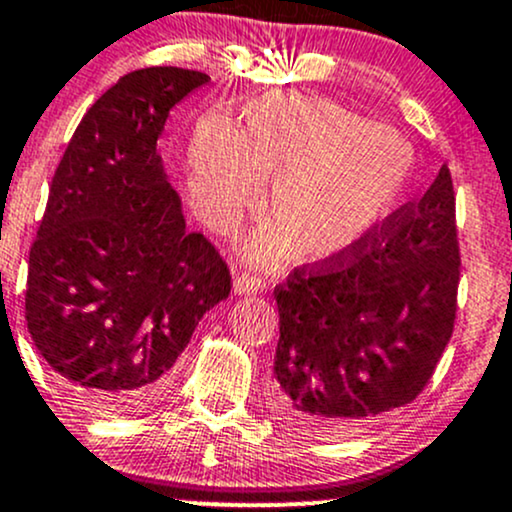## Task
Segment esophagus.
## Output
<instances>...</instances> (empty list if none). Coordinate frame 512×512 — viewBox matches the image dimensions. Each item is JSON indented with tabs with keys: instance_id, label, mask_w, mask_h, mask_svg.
<instances>
[{
	"instance_id": "esophagus-1",
	"label": "esophagus",
	"mask_w": 512,
	"mask_h": 512,
	"mask_svg": "<svg viewBox=\"0 0 512 512\" xmlns=\"http://www.w3.org/2000/svg\"><path fill=\"white\" fill-rule=\"evenodd\" d=\"M235 291L238 294H257V291H265V277H260V274L250 272V269H245V272H238L235 274Z\"/></svg>"
}]
</instances>
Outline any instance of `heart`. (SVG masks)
Instances as JSON below:
<instances>
[{
  "instance_id": "obj_1",
  "label": "heart",
  "mask_w": 512,
  "mask_h": 512,
  "mask_svg": "<svg viewBox=\"0 0 512 512\" xmlns=\"http://www.w3.org/2000/svg\"><path fill=\"white\" fill-rule=\"evenodd\" d=\"M274 177L267 233L252 250L318 262L359 243L401 194L411 174V148L391 128L376 126L335 101L279 94L252 101L238 131L206 119L189 145V194L199 216L230 230L265 199Z\"/></svg>"
}]
</instances>
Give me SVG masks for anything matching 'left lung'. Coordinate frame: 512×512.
I'll return each mask as SVG.
<instances>
[{"label":"left lung","mask_w":512,"mask_h":512,"mask_svg":"<svg viewBox=\"0 0 512 512\" xmlns=\"http://www.w3.org/2000/svg\"><path fill=\"white\" fill-rule=\"evenodd\" d=\"M452 172L359 243L274 289L269 406L286 428L345 437L418 398L452 338L459 289Z\"/></svg>","instance_id":"obj_1"}]
</instances>
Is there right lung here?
I'll return each mask as SVG.
<instances>
[{"mask_svg": "<svg viewBox=\"0 0 512 512\" xmlns=\"http://www.w3.org/2000/svg\"><path fill=\"white\" fill-rule=\"evenodd\" d=\"M211 77L184 67L123 75L72 133L28 252L26 325L87 411L136 415L170 389L230 269L184 226L157 155L170 109Z\"/></svg>", "mask_w": 512, "mask_h": 512, "instance_id": "add662e5", "label": "right lung"}]
</instances>
